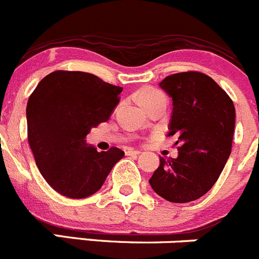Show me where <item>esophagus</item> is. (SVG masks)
<instances>
[{
	"mask_svg": "<svg viewBox=\"0 0 259 259\" xmlns=\"http://www.w3.org/2000/svg\"><path fill=\"white\" fill-rule=\"evenodd\" d=\"M141 154V151H137V150H132V149H128L127 151H125V155H135V156H137V155Z\"/></svg>",
	"mask_w": 259,
	"mask_h": 259,
	"instance_id": "esophagus-1",
	"label": "esophagus"
}]
</instances>
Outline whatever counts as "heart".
Listing matches in <instances>:
<instances>
[{"label":"heart","instance_id":"b5f03b06","mask_svg":"<svg viewBox=\"0 0 259 259\" xmlns=\"http://www.w3.org/2000/svg\"><path fill=\"white\" fill-rule=\"evenodd\" d=\"M166 99L165 94L161 90L156 88H151V86H146V88H142L137 91V102L142 105V107H146L150 103L157 102V100Z\"/></svg>","mask_w":259,"mask_h":259}]
</instances>
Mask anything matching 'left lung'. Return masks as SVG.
Instances as JSON below:
<instances>
[{
	"instance_id": "left-lung-1",
	"label": "left lung",
	"mask_w": 259,
	"mask_h": 259,
	"mask_svg": "<svg viewBox=\"0 0 259 259\" xmlns=\"http://www.w3.org/2000/svg\"><path fill=\"white\" fill-rule=\"evenodd\" d=\"M160 86L173 99L169 136H178V157H160L149 183L169 202L196 201L212 188L230 156L235 107L210 76L198 71L174 73Z\"/></svg>"
}]
</instances>
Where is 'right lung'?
Returning <instances> with one entry per match:
<instances>
[{"label":"right lung","instance_id":"1","mask_svg":"<svg viewBox=\"0 0 259 259\" xmlns=\"http://www.w3.org/2000/svg\"><path fill=\"white\" fill-rule=\"evenodd\" d=\"M120 86L81 71H54L31 93L26 105L28 140L47 183L70 198L102 188L124 152H99L85 144L91 127L107 122L119 103Z\"/></svg>","mask_w":259,"mask_h":259}]
</instances>
